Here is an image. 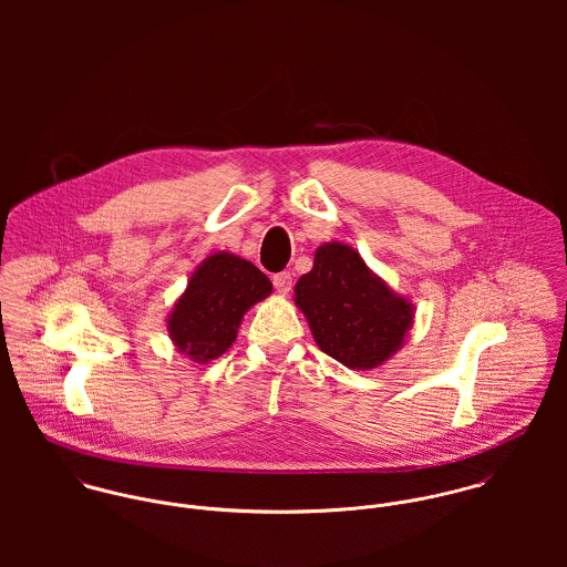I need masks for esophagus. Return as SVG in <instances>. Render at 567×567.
Segmentation results:
<instances>
[{
    "label": "esophagus",
    "mask_w": 567,
    "mask_h": 567,
    "mask_svg": "<svg viewBox=\"0 0 567 567\" xmlns=\"http://www.w3.org/2000/svg\"><path fill=\"white\" fill-rule=\"evenodd\" d=\"M272 284H275L277 292L286 295V292H290V288H292V275H290L288 270H284V272H277V275L272 277Z\"/></svg>",
    "instance_id": "34e87169"
}]
</instances>
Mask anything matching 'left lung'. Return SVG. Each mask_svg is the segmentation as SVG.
Segmentation results:
<instances>
[{"label": "left lung", "instance_id": "8db88e82", "mask_svg": "<svg viewBox=\"0 0 567 567\" xmlns=\"http://www.w3.org/2000/svg\"><path fill=\"white\" fill-rule=\"evenodd\" d=\"M295 295L321 351L349 369L382 364L402 347L412 324L410 303L373 277L344 244L319 246Z\"/></svg>", "mask_w": 567, "mask_h": 567}]
</instances>
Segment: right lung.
<instances>
[{"label": "right lung", "mask_w": 567, "mask_h": 567, "mask_svg": "<svg viewBox=\"0 0 567 567\" xmlns=\"http://www.w3.org/2000/svg\"><path fill=\"white\" fill-rule=\"evenodd\" d=\"M270 290V279L257 266L231 252H216L192 275L169 315L167 331L192 360H214L236 340L244 312Z\"/></svg>", "instance_id": "obj_1"}]
</instances>
